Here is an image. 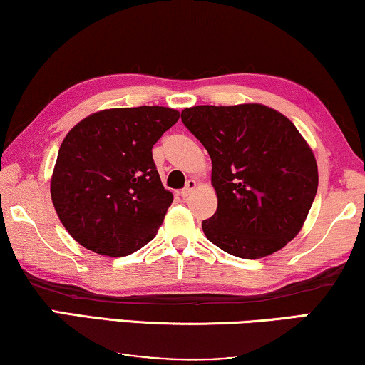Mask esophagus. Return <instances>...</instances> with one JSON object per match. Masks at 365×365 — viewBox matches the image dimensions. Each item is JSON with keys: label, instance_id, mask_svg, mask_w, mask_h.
<instances>
[{"label": "esophagus", "instance_id": "esophagus-1", "mask_svg": "<svg viewBox=\"0 0 365 365\" xmlns=\"http://www.w3.org/2000/svg\"><path fill=\"white\" fill-rule=\"evenodd\" d=\"M196 187H197V181H194V179H189L187 184H186V187L181 189V192H179V194H181L182 197H187V196H191V194L194 192V189H196Z\"/></svg>", "mask_w": 365, "mask_h": 365}]
</instances>
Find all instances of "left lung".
I'll use <instances>...</instances> for the list:
<instances>
[{"label": "left lung", "mask_w": 365, "mask_h": 365, "mask_svg": "<svg viewBox=\"0 0 365 365\" xmlns=\"http://www.w3.org/2000/svg\"><path fill=\"white\" fill-rule=\"evenodd\" d=\"M181 119L212 161L217 196L206 237L242 259H261L297 236L317 192L314 153L292 121L257 103L192 106Z\"/></svg>", "instance_id": "left-lung-1"}]
</instances>
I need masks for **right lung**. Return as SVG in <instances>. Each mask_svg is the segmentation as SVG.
<instances>
[{"label": "right lung", "instance_id": "add662e5", "mask_svg": "<svg viewBox=\"0 0 365 365\" xmlns=\"http://www.w3.org/2000/svg\"><path fill=\"white\" fill-rule=\"evenodd\" d=\"M179 119L164 106L89 114L63 139L51 199L66 231L89 251L123 257L158 234L173 194L164 189L153 146Z\"/></svg>", "mask_w": 365, "mask_h": 365}]
</instances>
